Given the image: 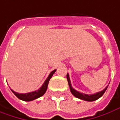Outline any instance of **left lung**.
Instances as JSON below:
<instances>
[{
	"mask_svg": "<svg viewBox=\"0 0 120 120\" xmlns=\"http://www.w3.org/2000/svg\"><path fill=\"white\" fill-rule=\"evenodd\" d=\"M66 77L67 79H68V85L70 86V89L71 93L73 94L74 97H75L76 98H78L79 99H81V100H83V101L92 102V101H96V100H97V99H98L99 98H101L103 95V94L105 93V91H106V89L108 88V86H107L105 89H103L102 91H100V92H98V93H95V94H84V93H80L79 91H77L76 90H75L74 88L72 87L71 84L70 79V77H69V74H67Z\"/></svg>",
	"mask_w": 120,
	"mask_h": 120,
	"instance_id": "left-lung-1",
	"label": "left lung"
}]
</instances>
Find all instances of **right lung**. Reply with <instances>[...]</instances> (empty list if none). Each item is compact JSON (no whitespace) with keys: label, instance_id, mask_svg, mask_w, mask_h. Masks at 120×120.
<instances>
[{"label":"right lung","instance_id":"obj_1","mask_svg":"<svg viewBox=\"0 0 120 120\" xmlns=\"http://www.w3.org/2000/svg\"><path fill=\"white\" fill-rule=\"evenodd\" d=\"M56 71V70H54L52 72H50V74H49V75L48 76L45 81L44 82L43 85L41 87V88H39L37 91L27 93H24V94L16 93L14 91H13L12 89H11V91H12V93L15 94V96L18 98L19 99L22 100L23 101H31L35 100V99H37L38 98L42 97L43 94L45 93V92L46 91V89H47V87H48V84H49V80L50 79V78L52 77V76L53 75V74L55 73Z\"/></svg>","mask_w":120,"mask_h":120}]
</instances>
